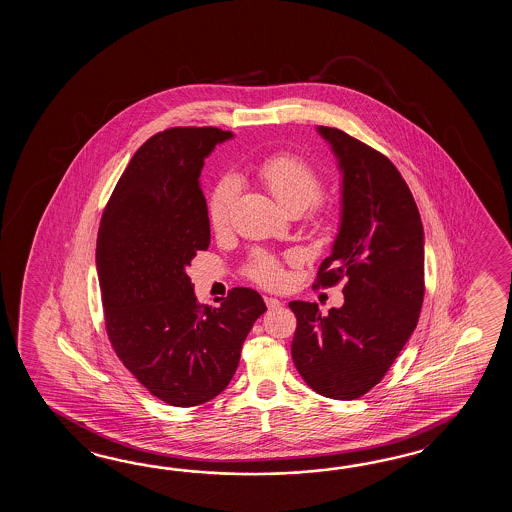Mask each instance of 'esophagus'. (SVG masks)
<instances>
[{"label":"esophagus","mask_w":512,"mask_h":512,"mask_svg":"<svg viewBox=\"0 0 512 512\" xmlns=\"http://www.w3.org/2000/svg\"><path fill=\"white\" fill-rule=\"evenodd\" d=\"M265 304L269 309H278V307H282V302L278 300V298H272V296H265Z\"/></svg>","instance_id":"obj_1"}]
</instances>
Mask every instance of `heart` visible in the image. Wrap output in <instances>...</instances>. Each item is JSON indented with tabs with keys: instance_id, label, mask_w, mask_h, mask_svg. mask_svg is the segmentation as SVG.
Returning <instances> with one entry per match:
<instances>
[{
	"instance_id": "heart-1",
	"label": "heart",
	"mask_w": 512,
	"mask_h": 512,
	"mask_svg": "<svg viewBox=\"0 0 512 512\" xmlns=\"http://www.w3.org/2000/svg\"><path fill=\"white\" fill-rule=\"evenodd\" d=\"M256 177L276 199V203L287 212H304L305 208L315 203L316 197L322 192V175L318 174L313 164L307 163L294 153H274L267 157L258 164ZM236 194L238 185L234 177H223L208 197V221L216 232L227 229L230 208ZM316 214H327V210L316 207ZM247 274L254 282L267 287H278L285 280L282 261L269 252H256L247 265Z\"/></svg>"
}]
</instances>
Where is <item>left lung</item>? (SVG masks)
<instances>
[{
	"label": "left lung",
	"mask_w": 512,
	"mask_h": 512,
	"mask_svg": "<svg viewBox=\"0 0 512 512\" xmlns=\"http://www.w3.org/2000/svg\"><path fill=\"white\" fill-rule=\"evenodd\" d=\"M316 131L342 174L338 234L316 283L346 278L344 305L322 316L315 302H291V355L316 393L351 401L381 382L414 333L425 296V230L388 157L337 128Z\"/></svg>",
	"instance_id": "left-lung-1"
}]
</instances>
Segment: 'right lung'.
<instances>
[{
  "label": "right lung",
  "mask_w": 512,
  "mask_h": 512,
  "mask_svg": "<svg viewBox=\"0 0 512 512\" xmlns=\"http://www.w3.org/2000/svg\"><path fill=\"white\" fill-rule=\"evenodd\" d=\"M218 128H170L131 157L109 197L97 238V272L109 342L148 392L197 406L229 386L241 346L267 307L234 287L218 307L197 304L186 267L210 245L199 175Z\"/></svg>",
  "instance_id": "add662e5"
}]
</instances>
